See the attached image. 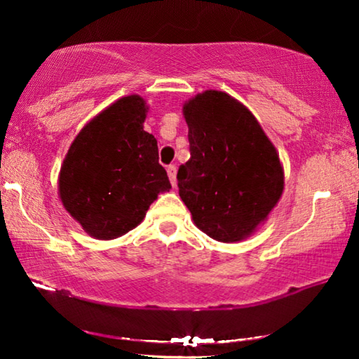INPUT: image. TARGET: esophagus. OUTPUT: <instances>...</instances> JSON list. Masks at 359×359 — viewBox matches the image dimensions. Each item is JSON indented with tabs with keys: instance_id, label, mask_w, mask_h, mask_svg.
Returning a JSON list of instances; mask_svg holds the SVG:
<instances>
[{
	"instance_id": "esophagus-1",
	"label": "esophagus",
	"mask_w": 359,
	"mask_h": 359,
	"mask_svg": "<svg viewBox=\"0 0 359 359\" xmlns=\"http://www.w3.org/2000/svg\"><path fill=\"white\" fill-rule=\"evenodd\" d=\"M166 173H168V178L171 181V184L176 186V166L170 165L168 168H166Z\"/></svg>"
}]
</instances>
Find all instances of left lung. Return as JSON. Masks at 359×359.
Here are the masks:
<instances>
[{
  "label": "left lung",
  "instance_id": "obj_1",
  "mask_svg": "<svg viewBox=\"0 0 359 359\" xmlns=\"http://www.w3.org/2000/svg\"><path fill=\"white\" fill-rule=\"evenodd\" d=\"M191 158L178 170L180 198L196 227L217 242H240L268 219L284 171L255 116L224 91L184 102Z\"/></svg>",
  "mask_w": 359,
  "mask_h": 359
}]
</instances>
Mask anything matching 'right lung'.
I'll list each match as a JSON object with an SVG mask.
<instances>
[{
  "label": "right lung",
  "mask_w": 359,
  "mask_h": 359,
  "mask_svg": "<svg viewBox=\"0 0 359 359\" xmlns=\"http://www.w3.org/2000/svg\"><path fill=\"white\" fill-rule=\"evenodd\" d=\"M147 109L139 95L112 102L83 127L63 160L62 204L91 237L127 233L158 194L171 189L156 139L144 130Z\"/></svg>",
  "instance_id": "right-lung-1"
}]
</instances>
